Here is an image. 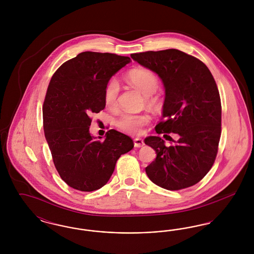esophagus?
Instances as JSON below:
<instances>
[{
  "label": "esophagus",
  "mask_w": 254,
  "mask_h": 254,
  "mask_svg": "<svg viewBox=\"0 0 254 254\" xmlns=\"http://www.w3.org/2000/svg\"><path fill=\"white\" fill-rule=\"evenodd\" d=\"M144 145H145V143L141 138H135L134 139V146L135 147H141Z\"/></svg>",
  "instance_id": "1"
}]
</instances>
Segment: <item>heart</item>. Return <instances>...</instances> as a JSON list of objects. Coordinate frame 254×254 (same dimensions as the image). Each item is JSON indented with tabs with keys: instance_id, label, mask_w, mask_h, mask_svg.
Segmentation results:
<instances>
[{
	"instance_id": "1",
	"label": "heart",
	"mask_w": 254,
	"mask_h": 254,
	"mask_svg": "<svg viewBox=\"0 0 254 254\" xmlns=\"http://www.w3.org/2000/svg\"><path fill=\"white\" fill-rule=\"evenodd\" d=\"M127 80L145 95L147 105L155 109L161 108L160 98L153 94L159 87V79L155 73L146 68H135L127 73ZM119 89V84L114 78L110 79L105 86L104 101L109 108H114L117 105ZM148 123L149 116L145 113L124 112L115 119V126L120 130L130 134L142 132V128Z\"/></svg>"
}]
</instances>
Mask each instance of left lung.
I'll return each instance as SVG.
<instances>
[{
  "label": "left lung",
  "instance_id": "obj_1",
  "mask_svg": "<svg viewBox=\"0 0 254 254\" xmlns=\"http://www.w3.org/2000/svg\"><path fill=\"white\" fill-rule=\"evenodd\" d=\"M133 60L157 73L166 88L159 136L145 139L157 156L145 168L148 178L169 190H180L201 181L216 159L221 136L222 107L217 85L202 61L178 49L133 53ZM169 132L180 139L174 141Z\"/></svg>",
  "mask_w": 254,
  "mask_h": 254
}]
</instances>
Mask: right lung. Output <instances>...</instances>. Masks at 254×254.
<instances>
[{
    "mask_svg": "<svg viewBox=\"0 0 254 254\" xmlns=\"http://www.w3.org/2000/svg\"><path fill=\"white\" fill-rule=\"evenodd\" d=\"M130 62L113 53L85 51L53 74L43 105L44 131L61 178L81 191L104 187L117 160L130 151L132 139L115 129L106 139L91 137V115L105 109L109 79Z\"/></svg>",
    "mask_w": 254,
    "mask_h": 254,
    "instance_id": "add662e5",
    "label": "right lung"
}]
</instances>
